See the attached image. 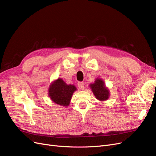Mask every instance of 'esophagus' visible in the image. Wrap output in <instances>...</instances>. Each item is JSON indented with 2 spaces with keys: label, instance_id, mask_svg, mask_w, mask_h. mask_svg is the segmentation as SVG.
Returning <instances> with one entry per match:
<instances>
[{
  "label": "esophagus",
  "instance_id": "34e87169",
  "mask_svg": "<svg viewBox=\"0 0 156 156\" xmlns=\"http://www.w3.org/2000/svg\"><path fill=\"white\" fill-rule=\"evenodd\" d=\"M78 87L79 88V89L83 90V89H84V83H83V82H79V83H78Z\"/></svg>",
  "mask_w": 156,
  "mask_h": 156
}]
</instances>
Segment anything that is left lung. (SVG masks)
<instances>
[{"mask_svg":"<svg viewBox=\"0 0 156 156\" xmlns=\"http://www.w3.org/2000/svg\"><path fill=\"white\" fill-rule=\"evenodd\" d=\"M89 86L98 100L105 101L109 98V90L105 87V83L102 79L97 78L94 83L90 84Z\"/></svg>","mask_w":156,"mask_h":156,"instance_id":"obj_1","label":"left lung"}]
</instances>
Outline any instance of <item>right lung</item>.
Instances as JSON below:
<instances>
[{
  "label": "right lung",
  "instance_id": "1",
  "mask_svg": "<svg viewBox=\"0 0 156 156\" xmlns=\"http://www.w3.org/2000/svg\"><path fill=\"white\" fill-rule=\"evenodd\" d=\"M76 90L73 84H67L62 79L58 78L49 86V96L56 104L66 107L69 105L73 94Z\"/></svg>",
  "mask_w": 156,
  "mask_h": 156
}]
</instances>
